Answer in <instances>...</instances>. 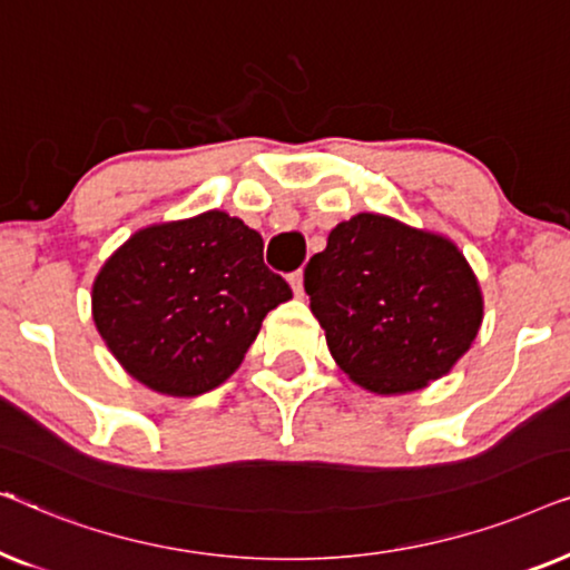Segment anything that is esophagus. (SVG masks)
Here are the masks:
<instances>
[{
	"mask_svg": "<svg viewBox=\"0 0 570 570\" xmlns=\"http://www.w3.org/2000/svg\"><path fill=\"white\" fill-rule=\"evenodd\" d=\"M287 279H291V287H293V293H295V295H303V269L293 272V275L287 277Z\"/></svg>",
	"mask_w": 570,
	"mask_h": 570,
	"instance_id": "esophagus-1",
	"label": "esophagus"
}]
</instances>
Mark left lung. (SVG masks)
<instances>
[{"mask_svg": "<svg viewBox=\"0 0 570 570\" xmlns=\"http://www.w3.org/2000/svg\"><path fill=\"white\" fill-rule=\"evenodd\" d=\"M303 285L334 361L376 394L446 376L482 324L478 277L456 244L386 215L340 223Z\"/></svg>", "mask_w": 570, "mask_h": 570, "instance_id": "1", "label": "left lung"}]
</instances>
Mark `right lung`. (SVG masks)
I'll use <instances>...</instances> for the list:
<instances>
[{
    "label": "right lung",
    "mask_w": 570,
    "mask_h": 570,
    "mask_svg": "<svg viewBox=\"0 0 570 570\" xmlns=\"http://www.w3.org/2000/svg\"><path fill=\"white\" fill-rule=\"evenodd\" d=\"M256 230L220 209L137 230L92 283V322L129 376L197 396L244 361L264 316L293 291Z\"/></svg>",
    "instance_id": "add662e5"
}]
</instances>
